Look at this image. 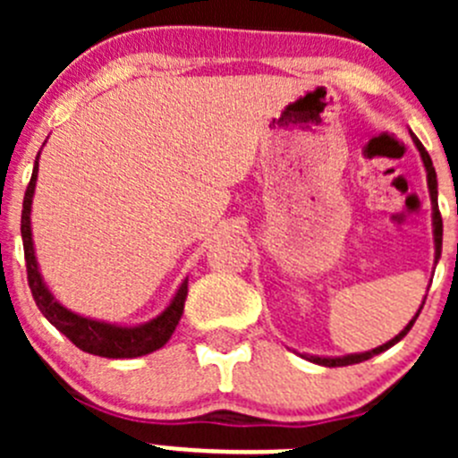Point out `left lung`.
Here are the masks:
<instances>
[{"instance_id": "left-lung-1", "label": "left lung", "mask_w": 458, "mask_h": 458, "mask_svg": "<svg viewBox=\"0 0 458 458\" xmlns=\"http://www.w3.org/2000/svg\"><path fill=\"white\" fill-rule=\"evenodd\" d=\"M412 135V132H410ZM412 141L414 146H417L419 155H421V161L423 165H426V177H428V191H429V201H432V234H434V263H438V259H441V248H443V221H441V212H438V183H437V170H434L432 165V159H429L428 150L423 148V143L417 140V137L412 135ZM429 288V285H428ZM423 303H426V297H423ZM423 303L419 306L417 315L410 318L408 326L403 327V330L399 332V335L394 336V339H390L387 344L378 345V348H372L368 350V352H354V354H344V357H318V354H303V352H297L301 359H308V361L317 363V366H323V368H344V366H354V363H361V361H368V359L377 357V354L386 352V350H390L392 345L399 344L401 339H403L405 335L410 332V327L414 326V321H417L419 312H421Z\"/></svg>"}]
</instances>
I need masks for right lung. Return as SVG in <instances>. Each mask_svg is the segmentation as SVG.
<instances>
[{"label": "right lung", "instance_id": "right-lung-1", "mask_svg": "<svg viewBox=\"0 0 458 458\" xmlns=\"http://www.w3.org/2000/svg\"><path fill=\"white\" fill-rule=\"evenodd\" d=\"M39 155L35 157V168H32V177L24 195V210H21V242H24V257H26V270H29V285L32 299H35L37 308L41 315L48 318L62 335H66L72 344L88 354H97V357L106 359H135L150 354L155 350L164 348L168 339L173 336L174 327L179 326V318L183 315V306H186L188 297V276L179 284L177 293L173 294L168 306L159 312L150 321L137 323V326H122V323L101 321V318H90L77 312L68 310L66 306L55 299L46 285L44 276L39 272V263L35 257V242H32V225H30V212H32V197H35L37 186V173H39Z\"/></svg>", "mask_w": 458, "mask_h": 458}]
</instances>
